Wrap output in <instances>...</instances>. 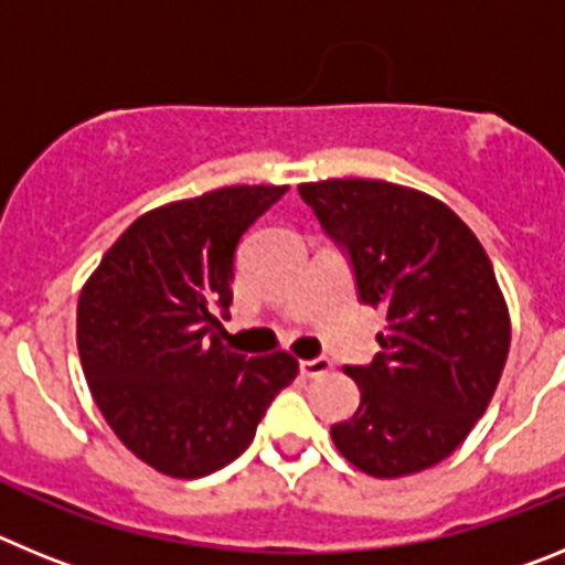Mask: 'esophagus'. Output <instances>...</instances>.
Listing matches in <instances>:
<instances>
[{"instance_id":"1","label":"esophagus","mask_w":565,"mask_h":565,"mask_svg":"<svg viewBox=\"0 0 565 565\" xmlns=\"http://www.w3.org/2000/svg\"><path fill=\"white\" fill-rule=\"evenodd\" d=\"M331 371V359L319 356V359H306V362H299V373L306 379H319L326 376Z\"/></svg>"}]
</instances>
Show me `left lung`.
Instances as JSON below:
<instances>
[{
    "label": "left lung",
    "mask_w": 565,
    "mask_h": 565,
    "mask_svg": "<svg viewBox=\"0 0 565 565\" xmlns=\"http://www.w3.org/2000/svg\"><path fill=\"white\" fill-rule=\"evenodd\" d=\"M351 257L359 299L387 311L371 364L344 367L362 402L331 438L356 469L402 478L458 450L507 364L509 308L472 228L430 194L367 178L299 183Z\"/></svg>",
    "instance_id": "1"
}]
</instances>
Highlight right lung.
Segmentation results:
<instances>
[{"mask_svg":"<svg viewBox=\"0 0 565 565\" xmlns=\"http://www.w3.org/2000/svg\"><path fill=\"white\" fill-rule=\"evenodd\" d=\"M288 186H223L141 214L78 297L76 339L98 411L129 452L172 478L243 456L299 362L223 344L239 237Z\"/></svg>","mask_w":565,"mask_h":565,"instance_id":"add662e5","label":"right lung"}]
</instances>
